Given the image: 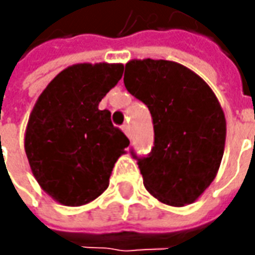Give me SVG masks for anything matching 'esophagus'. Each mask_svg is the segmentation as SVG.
I'll list each match as a JSON object with an SVG mask.
<instances>
[{
	"instance_id": "1",
	"label": "esophagus",
	"mask_w": 255,
	"mask_h": 255,
	"mask_svg": "<svg viewBox=\"0 0 255 255\" xmlns=\"http://www.w3.org/2000/svg\"><path fill=\"white\" fill-rule=\"evenodd\" d=\"M123 132H125V134L128 136V137H130V128H129V125H123Z\"/></svg>"
}]
</instances>
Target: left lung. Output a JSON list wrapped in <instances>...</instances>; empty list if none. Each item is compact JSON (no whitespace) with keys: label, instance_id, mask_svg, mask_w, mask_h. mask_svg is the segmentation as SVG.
I'll list each match as a JSON object with an SVG mask.
<instances>
[{"label":"left lung","instance_id":"left-lung-1","mask_svg":"<svg viewBox=\"0 0 255 255\" xmlns=\"http://www.w3.org/2000/svg\"><path fill=\"white\" fill-rule=\"evenodd\" d=\"M125 86L147 105L154 146L137 159L146 190L163 204L183 207L216 179L226 144V118L217 96L200 76L164 59H132Z\"/></svg>","mask_w":255,"mask_h":255}]
</instances>
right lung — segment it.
I'll return each mask as SVG.
<instances>
[{
    "mask_svg": "<svg viewBox=\"0 0 255 255\" xmlns=\"http://www.w3.org/2000/svg\"><path fill=\"white\" fill-rule=\"evenodd\" d=\"M122 64H76L48 84L29 115L24 146L31 171L55 201L78 207L109 186L129 139L99 102L121 81Z\"/></svg>",
    "mask_w": 255,
    "mask_h": 255,
    "instance_id": "obj_1",
    "label": "right lung"
}]
</instances>
